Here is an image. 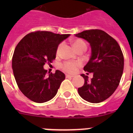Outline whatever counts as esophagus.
Segmentation results:
<instances>
[{
	"mask_svg": "<svg viewBox=\"0 0 133 133\" xmlns=\"http://www.w3.org/2000/svg\"><path fill=\"white\" fill-rule=\"evenodd\" d=\"M74 76L72 75H69V74H66V77H73Z\"/></svg>",
	"mask_w": 133,
	"mask_h": 133,
	"instance_id": "1",
	"label": "esophagus"
}]
</instances>
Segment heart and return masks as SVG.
<instances>
[{
    "label": "heart",
    "instance_id": "1",
    "mask_svg": "<svg viewBox=\"0 0 133 133\" xmlns=\"http://www.w3.org/2000/svg\"><path fill=\"white\" fill-rule=\"evenodd\" d=\"M73 46L77 50L81 49H87V44L84 41L81 39H76L73 41ZM63 46V43L58 45L57 50H56V54H58L61 50V48ZM81 66V63L79 62H74V61H65L64 63L61 64V68L63 70L67 72L70 73H74L77 71L78 66Z\"/></svg>",
    "mask_w": 133,
    "mask_h": 133
}]
</instances>
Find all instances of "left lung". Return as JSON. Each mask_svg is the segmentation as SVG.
Wrapping results in <instances>:
<instances>
[{
  "instance_id": "obj_1",
  "label": "left lung",
  "mask_w": 133,
  "mask_h": 133,
  "mask_svg": "<svg viewBox=\"0 0 133 133\" xmlns=\"http://www.w3.org/2000/svg\"><path fill=\"white\" fill-rule=\"evenodd\" d=\"M87 41L91 46V56L84 67L92 72L89 79L82 74L84 84L78 89L79 95L89 103H98L110 97L119 84L124 68V56L117 41L99 29L84 30L75 35Z\"/></svg>"
}]
</instances>
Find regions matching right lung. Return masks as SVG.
<instances>
[{
    "label": "right lung",
    "instance_id": "obj_1",
    "mask_svg": "<svg viewBox=\"0 0 133 133\" xmlns=\"http://www.w3.org/2000/svg\"><path fill=\"white\" fill-rule=\"evenodd\" d=\"M69 36L38 30L26 35L16 45L12 59L14 76L21 92L32 101L45 103L57 93L65 75L58 70L48 75L43 66L56 58L58 44Z\"/></svg>",
    "mask_w": 133,
    "mask_h": 133
}]
</instances>
